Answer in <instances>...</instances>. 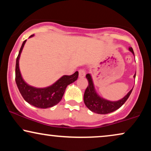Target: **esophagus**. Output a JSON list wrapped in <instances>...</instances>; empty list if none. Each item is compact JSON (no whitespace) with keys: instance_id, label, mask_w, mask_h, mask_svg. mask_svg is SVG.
<instances>
[{"instance_id":"1","label":"esophagus","mask_w":151,"mask_h":151,"mask_svg":"<svg viewBox=\"0 0 151 151\" xmlns=\"http://www.w3.org/2000/svg\"><path fill=\"white\" fill-rule=\"evenodd\" d=\"M85 75H86V71L84 70L81 69V70H79V77L80 78L84 77Z\"/></svg>"}]
</instances>
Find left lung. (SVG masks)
<instances>
[{"instance_id":"1","label":"left lung","mask_w":151,"mask_h":151,"mask_svg":"<svg viewBox=\"0 0 151 151\" xmlns=\"http://www.w3.org/2000/svg\"><path fill=\"white\" fill-rule=\"evenodd\" d=\"M129 50L134 56V51H133L132 47H129ZM135 76H136V73L134 75V79ZM86 77L88 81V87L85 91L84 95H83V101H84L86 106L91 111L95 112L96 114H106L111 113L114 111L117 110L118 109H119L123 105L124 103L126 102L133 89L132 88L127 93V94L121 100L118 101H110L102 98L97 93L91 74H87Z\"/></svg>"}]
</instances>
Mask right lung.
Here are the masks:
<instances>
[{
    "label": "right lung",
    "mask_w": 151,
    "mask_h": 151,
    "mask_svg": "<svg viewBox=\"0 0 151 151\" xmlns=\"http://www.w3.org/2000/svg\"><path fill=\"white\" fill-rule=\"evenodd\" d=\"M34 35L30 36L33 37ZM26 40L24 41L16 60L15 81L19 91L25 100L35 107L47 109L56 105L62 100L67 86L77 79L79 72H75L72 75H64L50 86L46 88H35L28 85L23 79L21 74L19 61L22 49Z\"/></svg>",
    "instance_id": "1"
}]
</instances>
